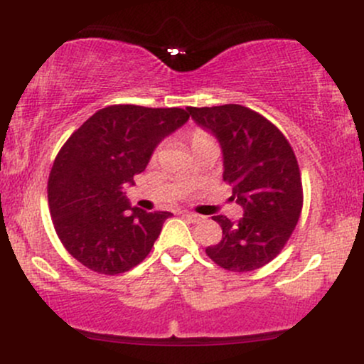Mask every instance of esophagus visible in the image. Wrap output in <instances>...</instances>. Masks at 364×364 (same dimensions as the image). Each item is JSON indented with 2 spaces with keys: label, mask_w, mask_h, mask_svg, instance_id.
I'll list each match as a JSON object with an SVG mask.
<instances>
[{
  "label": "esophagus",
  "mask_w": 364,
  "mask_h": 364,
  "mask_svg": "<svg viewBox=\"0 0 364 364\" xmlns=\"http://www.w3.org/2000/svg\"><path fill=\"white\" fill-rule=\"evenodd\" d=\"M183 217H186L188 220H191V223H198V220H202V215L195 214V212H181Z\"/></svg>",
  "instance_id": "34e87169"
}]
</instances>
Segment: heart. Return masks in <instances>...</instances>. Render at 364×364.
Listing matches in <instances>:
<instances>
[{
  "label": "heart",
  "mask_w": 364,
  "mask_h": 364,
  "mask_svg": "<svg viewBox=\"0 0 364 364\" xmlns=\"http://www.w3.org/2000/svg\"><path fill=\"white\" fill-rule=\"evenodd\" d=\"M203 135V133H200V132H196L195 133V135H193V139H198V136H202Z\"/></svg>",
  "instance_id": "obj_1"
}]
</instances>
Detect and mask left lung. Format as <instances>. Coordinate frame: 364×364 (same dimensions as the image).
<instances>
[{
	"instance_id": "left-lung-1",
	"label": "left lung",
	"mask_w": 364,
	"mask_h": 364,
	"mask_svg": "<svg viewBox=\"0 0 364 364\" xmlns=\"http://www.w3.org/2000/svg\"><path fill=\"white\" fill-rule=\"evenodd\" d=\"M186 111L219 141L223 178L232 188L231 200L243 207L235 223L212 217L223 228V240L205 252L225 270L260 269L281 253L301 215V174L289 141L269 119L240 104Z\"/></svg>"
}]
</instances>
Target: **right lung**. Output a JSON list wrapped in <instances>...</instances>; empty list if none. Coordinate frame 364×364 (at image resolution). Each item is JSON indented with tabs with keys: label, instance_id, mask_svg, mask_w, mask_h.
<instances>
[{
	"label": "right lung",
	"instance_id": "obj_1",
	"mask_svg": "<svg viewBox=\"0 0 364 364\" xmlns=\"http://www.w3.org/2000/svg\"><path fill=\"white\" fill-rule=\"evenodd\" d=\"M188 118L179 107L109 106L63 145L49 174V208L63 246L87 269L123 274L150 253L173 214L132 207L123 188Z\"/></svg>",
	"mask_w": 364,
	"mask_h": 364
}]
</instances>
